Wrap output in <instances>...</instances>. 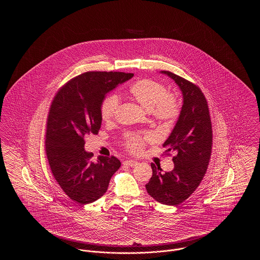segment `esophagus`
Instances as JSON below:
<instances>
[{
	"mask_svg": "<svg viewBox=\"0 0 260 260\" xmlns=\"http://www.w3.org/2000/svg\"><path fill=\"white\" fill-rule=\"evenodd\" d=\"M137 161H134V160H126L124 161V166H127V167H136L137 166Z\"/></svg>",
	"mask_w": 260,
	"mask_h": 260,
	"instance_id": "obj_1",
	"label": "esophagus"
}]
</instances>
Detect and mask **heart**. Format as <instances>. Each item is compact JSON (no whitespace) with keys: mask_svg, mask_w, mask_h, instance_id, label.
Here are the masks:
<instances>
[{"mask_svg":"<svg viewBox=\"0 0 260 260\" xmlns=\"http://www.w3.org/2000/svg\"><path fill=\"white\" fill-rule=\"evenodd\" d=\"M129 93L142 108L159 120L170 121L178 115V102L172 95H169L168 89L156 81L142 80L136 82L129 88ZM119 102L116 94L107 95L103 99L100 115L104 122H110L114 118ZM125 144L129 150L136 152L142 147L143 139L135 135H127Z\"/></svg>","mask_w":260,"mask_h":260,"instance_id":"heart-1","label":"heart"}]
</instances>
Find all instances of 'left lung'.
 <instances>
[{"instance_id":"left-lung-1","label":"left lung","mask_w":260,"mask_h":260,"mask_svg":"<svg viewBox=\"0 0 260 260\" xmlns=\"http://www.w3.org/2000/svg\"><path fill=\"white\" fill-rule=\"evenodd\" d=\"M173 79L182 94V106L172 133L162 146L175 152L174 168L161 173L151 164L152 177L145 185L157 202L176 206L196 190L207 172L212 144L210 112L202 90L185 79L169 71H160Z\"/></svg>"}]
</instances>
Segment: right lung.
I'll return each mask as SVG.
<instances>
[{
  "label": "right lung",
  "instance_id": "add662e5",
  "mask_svg": "<svg viewBox=\"0 0 260 260\" xmlns=\"http://www.w3.org/2000/svg\"><path fill=\"white\" fill-rule=\"evenodd\" d=\"M132 73L87 72L68 82L50 106L46 152L51 173L65 194L81 205L101 198L120 167L116 157L99 156L92 161L84 137L98 135L100 106L106 94L131 80Z\"/></svg>",
  "mask_w": 260,
  "mask_h": 260
}]
</instances>
